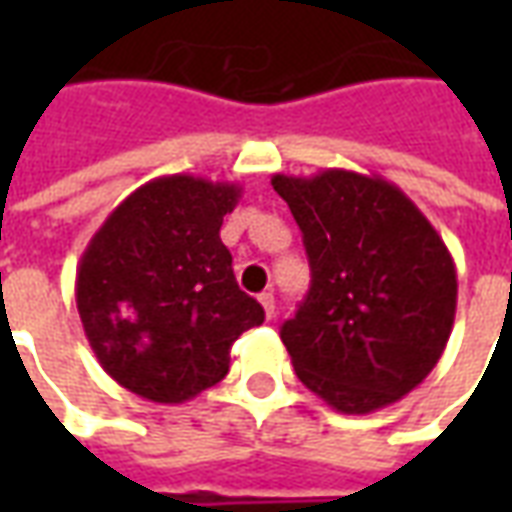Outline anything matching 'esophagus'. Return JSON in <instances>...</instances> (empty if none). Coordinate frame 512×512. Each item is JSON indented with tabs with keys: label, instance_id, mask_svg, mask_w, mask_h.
<instances>
[{
	"label": "esophagus",
	"instance_id": "esophagus-1",
	"mask_svg": "<svg viewBox=\"0 0 512 512\" xmlns=\"http://www.w3.org/2000/svg\"><path fill=\"white\" fill-rule=\"evenodd\" d=\"M257 301L263 304V310H266V318L271 321V318H274V293H271V290H266V293H260V296H257Z\"/></svg>",
	"mask_w": 512,
	"mask_h": 512
}]
</instances>
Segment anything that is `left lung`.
I'll return each mask as SVG.
<instances>
[{"mask_svg": "<svg viewBox=\"0 0 512 512\" xmlns=\"http://www.w3.org/2000/svg\"><path fill=\"white\" fill-rule=\"evenodd\" d=\"M304 235L312 285L282 323L299 381L340 414L419 386L447 348L458 277L447 244L395 183L354 169L274 175Z\"/></svg>", "mask_w": 512, "mask_h": 512, "instance_id": "8db88e82", "label": "left lung"}]
</instances>
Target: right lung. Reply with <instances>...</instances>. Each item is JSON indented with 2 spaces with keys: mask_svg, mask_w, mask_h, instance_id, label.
<instances>
[{
  "mask_svg": "<svg viewBox=\"0 0 512 512\" xmlns=\"http://www.w3.org/2000/svg\"><path fill=\"white\" fill-rule=\"evenodd\" d=\"M241 194L186 172L147 180L82 252L76 310L95 359L128 392L186 403L227 376L230 345L266 318L219 238Z\"/></svg>",
  "mask_w": 512,
  "mask_h": 512,
  "instance_id": "right-lung-1",
  "label": "right lung"
}]
</instances>
